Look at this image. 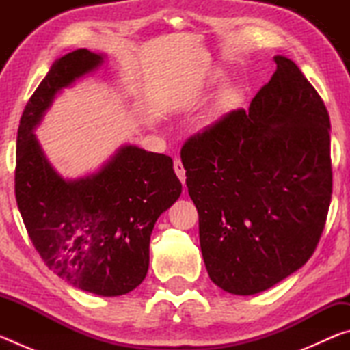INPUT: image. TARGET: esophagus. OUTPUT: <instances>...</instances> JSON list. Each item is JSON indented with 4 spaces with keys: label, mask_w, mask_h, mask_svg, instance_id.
Masks as SVG:
<instances>
[{
    "label": "esophagus",
    "mask_w": 350,
    "mask_h": 350,
    "mask_svg": "<svg viewBox=\"0 0 350 350\" xmlns=\"http://www.w3.org/2000/svg\"><path fill=\"white\" fill-rule=\"evenodd\" d=\"M174 173L179 177V180L185 185V180H187V176H185V168H183V165L180 162V159H174Z\"/></svg>",
    "instance_id": "obj_1"
}]
</instances>
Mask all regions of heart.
I'll use <instances>...</instances> for the list:
<instances>
[{
    "instance_id": "1",
    "label": "heart",
    "mask_w": 350,
    "mask_h": 350,
    "mask_svg": "<svg viewBox=\"0 0 350 350\" xmlns=\"http://www.w3.org/2000/svg\"><path fill=\"white\" fill-rule=\"evenodd\" d=\"M219 80H222V79H219ZM239 100H241V92L236 90V88H230V90H225L222 92L221 98H219L216 111L217 112H225V111L232 109V108H234L236 105H238Z\"/></svg>"
}]
</instances>
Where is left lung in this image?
I'll use <instances>...</instances> for the list:
<instances>
[{
    "mask_svg": "<svg viewBox=\"0 0 350 350\" xmlns=\"http://www.w3.org/2000/svg\"><path fill=\"white\" fill-rule=\"evenodd\" d=\"M276 70L252 100L180 151L210 280L233 295L264 292L303 267L332 198L330 120L299 68Z\"/></svg>",
    "mask_w": 350,
    "mask_h": 350,
    "instance_id": "left-lung-1",
    "label": "left lung"
}]
</instances>
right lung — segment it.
Wrapping results in <instances>:
<instances>
[{"label": "right lung", "instance_id": "right-lung-1", "mask_svg": "<svg viewBox=\"0 0 350 350\" xmlns=\"http://www.w3.org/2000/svg\"><path fill=\"white\" fill-rule=\"evenodd\" d=\"M103 60L88 49L63 55L29 98L16 137L15 198L47 267L85 292L118 296L145 280L154 224L180 196L173 161L123 145L96 173L64 179L33 134L57 94Z\"/></svg>", "mask_w": 350, "mask_h": 350}]
</instances>
